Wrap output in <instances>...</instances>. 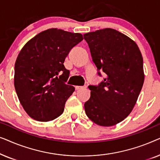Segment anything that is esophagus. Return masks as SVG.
Masks as SVG:
<instances>
[{"mask_svg":"<svg viewBox=\"0 0 160 160\" xmlns=\"http://www.w3.org/2000/svg\"><path fill=\"white\" fill-rule=\"evenodd\" d=\"M86 86H76L75 88L76 90H79V89H84V88H86Z\"/></svg>","mask_w":160,"mask_h":160,"instance_id":"obj_1","label":"esophagus"}]
</instances>
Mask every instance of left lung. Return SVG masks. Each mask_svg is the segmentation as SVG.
<instances>
[{
    "label": "left lung",
    "instance_id": "8db88e82",
    "mask_svg": "<svg viewBox=\"0 0 160 160\" xmlns=\"http://www.w3.org/2000/svg\"><path fill=\"white\" fill-rule=\"evenodd\" d=\"M84 38L98 71L105 76L98 86L88 87L91 93L84 103L85 112L98 125H115L136 103L144 82L143 57L134 41L114 29L88 32Z\"/></svg>",
    "mask_w": 160,
    "mask_h": 160
}]
</instances>
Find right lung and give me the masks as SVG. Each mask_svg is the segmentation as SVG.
Masks as SVG:
<instances>
[{"mask_svg": "<svg viewBox=\"0 0 160 160\" xmlns=\"http://www.w3.org/2000/svg\"><path fill=\"white\" fill-rule=\"evenodd\" d=\"M82 40L81 33L52 28L36 35L21 49L15 62L14 87L32 119L49 122L63 113L65 102L75 90L65 84L69 71L63 63Z\"/></svg>", "mask_w": 160, "mask_h": 160, "instance_id": "obj_1", "label": "right lung"}]
</instances>
